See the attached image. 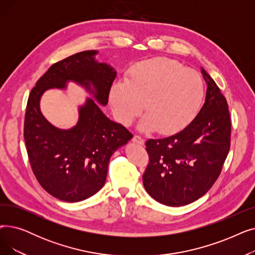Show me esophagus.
I'll use <instances>...</instances> for the list:
<instances>
[{
	"label": "esophagus",
	"mask_w": 255,
	"mask_h": 255,
	"mask_svg": "<svg viewBox=\"0 0 255 255\" xmlns=\"http://www.w3.org/2000/svg\"><path fill=\"white\" fill-rule=\"evenodd\" d=\"M132 140L136 142V143H138V144H143V142H144V140L139 135H134V136H133Z\"/></svg>",
	"instance_id": "34e87169"
}]
</instances>
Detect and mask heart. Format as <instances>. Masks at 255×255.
<instances>
[{
    "label": "heart",
    "mask_w": 255,
    "mask_h": 255,
    "mask_svg": "<svg viewBox=\"0 0 255 255\" xmlns=\"http://www.w3.org/2000/svg\"><path fill=\"white\" fill-rule=\"evenodd\" d=\"M205 96L202 76L178 61L155 58L133 67L128 82L116 83L111 105L116 118L129 125L142 110L138 128L161 134L175 133L196 116Z\"/></svg>",
    "instance_id": "1"
}]
</instances>
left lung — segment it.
<instances>
[{
    "label": "left lung",
    "instance_id": "obj_1",
    "mask_svg": "<svg viewBox=\"0 0 255 255\" xmlns=\"http://www.w3.org/2000/svg\"><path fill=\"white\" fill-rule=\"evenodd\" d=\"M206 101L192 122L176 134L145 141L149 164L144 188L170 207L191 204L218 179L230 152L232 122L229 105L213 78L202 68Z\"/></svg>",
    "mask_w": 255,
    "mask_h": 255
}]
</instances>
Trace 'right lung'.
<instances>
[{
	"label": "right lung",
	"instance_id": "right-lung-1",
	"mask_svg": "<svg viewBox=\"0 0 255 255\" xmlns=\"http://www.w3.org/2000/svg\"><path fill=\"white\" fill-rule=\"evenodd\" d=\"M96 53L77 52L51 65L26 103L23 137L32 170L42 188L63 202L76 203L97 193L105 183L112 155L133 136L91 98L79 107L78 122L69 130L52 126L40 111L42 94L47 89H65L69 80L85 87L100 104H107L117 72L96 62Z\"/></svg>",
	"mask_w": 255,
	"mask_h": 255
}]
</instances>
